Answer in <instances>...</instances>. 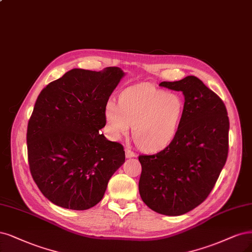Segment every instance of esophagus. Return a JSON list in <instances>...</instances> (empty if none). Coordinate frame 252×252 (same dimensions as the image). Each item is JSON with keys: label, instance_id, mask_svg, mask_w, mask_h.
Returning <instances> with one entry per match:
<instances>
[{"label": "esophagus", "instance_id": "34e87169", "mask_svg": "<svg viewBox=\"0 0 252 252\" xmlns=\"http://www.w3.org/2000/svg\"><path fill=\"white\" fill-rule=\"evenodd\" d=\"M125 154H126V158H134V156H135V153L130 148H126L125 149Z\"/></svg>", "mask_w": 252, "mask_h": 252}]
</instances>
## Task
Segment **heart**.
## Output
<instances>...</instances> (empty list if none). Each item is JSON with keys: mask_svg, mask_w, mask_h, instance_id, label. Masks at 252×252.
Wrapping results in <instances>:
<instances>
[{"mask_svg": "<svg viewBox=\"0 0 252 252\" xmlns=\"http://www.w3.org/2000/svg\"><path fill=\"white\" fill-rule=\"evenodd\" d=\"M184 110L185 101L180 94L143 82L126 89L121 94L119 104L108 101L104 116L112 137L126 134L132 125L136 146L154 152L164 148L175 137Z\"/></svg>", "mask_w": 252, "mask_h": 252, "instance_id": "obj_1", "label": "heart"}]
</instances>
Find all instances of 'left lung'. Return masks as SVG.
I'll return each instance as SVG.
<instances>
[{
	"label": "left lung",
	"mask_w": 252,
	"mask_h": 252,
	"mask_svg": "<svg viewBox=\"0 0 252 252\" xmlns=\"http://www.w3.org/2000/svg\"><path fill=\"white\" fill-rule=\"evenodd\" d=\"M159 85L182 92L184 116L169 146L138 156V190L152 211L180 216L201 204L215 187L227 159L229 120L223 101L195 76Z\"/></svg>",
	"instance_id": "1"
}]
</instances>
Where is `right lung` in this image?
I'll use <instances>...</instances> for the list:
<instances>
[{
  "instance_id": "1",
  "label": "right lung",
  "mask_w": 252,
  "mask_h": 252,
  "mask_svg": "<svg viewBox=\"0 0 252 252\" xmlns=\"http://www.w3.org/2000/svg\"><path fill=\"white\" fill-rule=\"evenodd\" d=\"M124 76L117 66L73 68L40 92L28 123V160L34 181L52 203L91 209L125 162L123 146L100 133L106 103Z\"/></svg>"
}]
</instances>
